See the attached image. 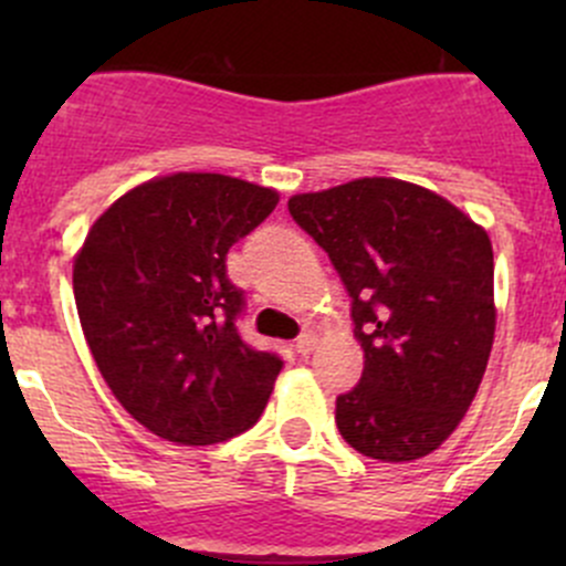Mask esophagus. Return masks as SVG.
<instances>
[{"label": "esophagus", "instance_id": "34e87169", "mask_svg": "<svg viewBox=\"0 0 566 566\" xmlns=\"http://www.w3.org/2000/svg\"><path fill=\"white\" fill-rule=\"evenodd\" d=\"M315 345H317V336L312 334V331H304V334L295 339V350H298L301 356H310V353L315 350Z\"/></svg>", "mask_w": 566, "mask_h": 566}]
</instances>
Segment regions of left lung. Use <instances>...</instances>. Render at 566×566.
Segmentation results:
<instances>
[{"mask_svg":"<svg viewBox=\"0 0 566 566\" xmlns=\"http://www.w3.org/2000/svg\"><path fill=\"white\" fill-rule=\"evenodd\" d=\"M350 295L364 373L336 427L364 458L436 452L476 397L495 334L488 232L438 193L361 177L287 202Z\"/></svg>","mask_w":566,"mask_h":566,"instance_id":"1","label":"left lung"}]
</instances>
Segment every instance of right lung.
Returning a JSON list of instances; mask_svg holds the SVG:
<instances>
[{"mask_svg":"<svg viewBox=\"0 0 566 566\" xmlns=\"http://www.w3.org/2000/svg\"><path fill=\"white\" fill-rule=\"evenodd\" d=\"M279 193L227 175L177 172L119 197L73 262L84 339L117 402L158 438L208 447L247 432L284 361L238 334L247 298L227 251Z\"/></svg>","mask_w":566,"mask_h":566,"instance_id":"1","label":"right lung"}]
</instances>
